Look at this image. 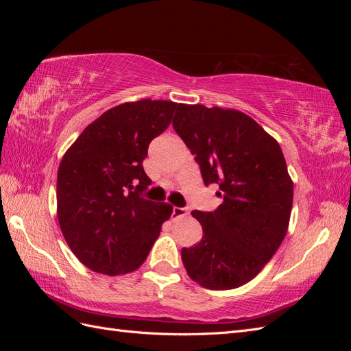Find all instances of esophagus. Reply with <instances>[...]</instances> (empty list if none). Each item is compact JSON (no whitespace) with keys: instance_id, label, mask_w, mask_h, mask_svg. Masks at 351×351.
I'll return each mask as SVG.
<instances>
[{"instance_id":"34e87169","label":"esophagus","mask_w":351,"mask_h":351,"mask_svg":"<svg viewBox=\"0 0 351 351\" xmlns=\"http://www.w3.org/2000/svg\"><path fill=\"white\" fill-rule=\"evenodd\" d=\"M187 214H189L187 208H178V206H174V208H173V214H171V217H173V218H182V217H186Z\"/></svg>"}]
</instances>
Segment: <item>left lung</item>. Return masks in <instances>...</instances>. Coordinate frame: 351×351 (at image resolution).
Listing matches in <instances>:
<instances>
[{
	"label": "left lung",
	"instance_id": "obj_1",
	"mask_svg": "<svg viewBox=\"0 0 351 351\" xmlns=\"http://www.w3.org/2000/svg\"><path fill=\"white\" fill-rule=\"evenodd\" d=\"M173 127L195 155L205 186L222 204L193 210L204 237L182 249L189 277L209 290H231L262 271L282 243L293 182L278 142L236 110L178 104Z\"/></svg>",
	"mask_w": 351,
	"mask_h": 351
}]
</instances>
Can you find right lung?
I'll list each match as a JSON object with an SVG mask.
<instances>
[{
  "label": "right lung",
  "mask_w": 351,
  "mask_h": 351,
  "mask_svg": "<svg viewBox=\"0 0 351 351\" xmlns=\"http://www.w3.org/2000/svg\"><path fill=\"white\" fill-rule=\"evenodd\" d=\"M177 104L142 99L105 111L62 156L57 214L69 247L95 272L136 271L173 206L142 196L151 184L143 159L171 123Z\"/></svg>",
  "instance_id": "obj_1"
}]
</instances>
